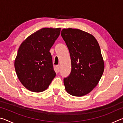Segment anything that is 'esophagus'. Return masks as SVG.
I'll return each instance as SVG.
<instances>
[{"mask_svg": "<svg viewBox=\"0 0 123 123\" xmlns=\"http://www.w3.org/2000/svg\"><path fill=\"white\" fill-rule=\"evenodd\" d=\"M56 69H57L58 72L60 71V65L56 66Z\"/></svg>", "mask_w": 123, "mask_h": 123, "instance_id": "esophagus-1", "label": "esophagus"}]
</instances>
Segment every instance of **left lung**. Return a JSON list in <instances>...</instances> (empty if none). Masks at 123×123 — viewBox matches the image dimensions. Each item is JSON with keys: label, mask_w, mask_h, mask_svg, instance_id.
<instances>
[{"label": "left lung", "mask_w": 123, "mask_h": 123, "mask_svg": "<svg viewBox=\"0 0 123 123\" xmlns=\"http://www.w3.org/2000/svg\"><path fill=\"white\" fill-rule=\"evenodd\" d=\"M61 36L69 50L72 70L63 79L66 91L75 97L86 95L97 86L103 75L104 62L97 39L78 29H63Z\"/></svg>", "instance_id": "left-lung-1"}]
</instances>
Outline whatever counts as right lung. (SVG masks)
I'll return each instance as SVG.
<instances>
[{
    "mask_svg": "<svg viewBox=\"0 0 123 123\" xmlns=\"http://www.w3.org/2000/svg\"><path fill=\"white\" fill-rule=\"evenodd\" d=\"M61 28H42L23 42L14 61L18 78L28 90H45L56 76L50 49L60 34Z\"/></svg>",
    "mask_w": 123,
    "mask_h": 123,
    "instance_id": "obj_1",
    "label": "right lung"
}]
</instances>
